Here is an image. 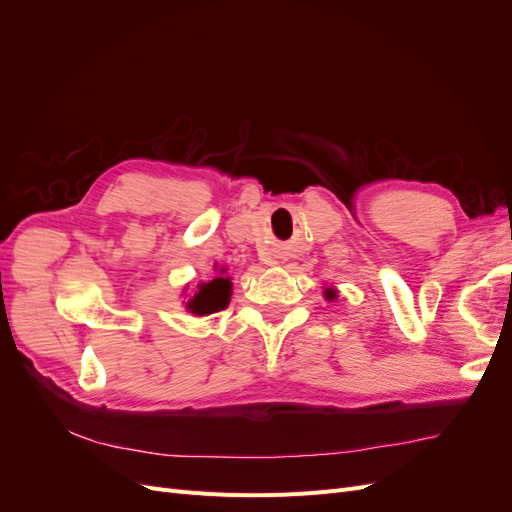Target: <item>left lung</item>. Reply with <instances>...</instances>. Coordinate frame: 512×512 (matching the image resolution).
Instances as JSON below:
<instances>
[{
  "label": "left lung",
  "mask_w": 512,
  "mask_h": 512,
  "mask_svg": "<svg viewBox=\"0 0 512 512\" xmlns=\"http://www.w3.org/2000/svg\"><path fill=\"white\" fill-rule=\"evenodd\" d=\"M324 299L335 301L337 299V290L335 288H324Z\"/></svg>",
  "instance_id": "obj_1"
}]
</instances>
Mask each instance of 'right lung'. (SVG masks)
Listing matches in <instances>:
<instances>
[{
	"instance_id": "1",
	"label": "right lung",
	"mask_w": 512,
	"mask_h": 512,
	"mask_svg": "<svg viewBox=\"0 0 512 512\" xmlns=\"http://www.w3.org/2000/svg\"><path fill=\"white\" fill-rule=\"evenodd\" d=\"M215 271H218V275H213V280L209 282H200L196 290L190 294V299L185 301V309H188L192 316H209L228 307L232 294V282L230 275L226 273L228 269H218V265H215Z\"/></svg>"
}]
</instances>
